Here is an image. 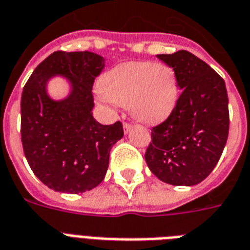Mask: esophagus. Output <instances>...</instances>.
Segmentation results:
<instances>
[{
	"instance_id": "esophagus-1",
	"label": "esophagus",
	"mask_w": 250,
	"mask_h": 250,
	"mask_svg": "<svg viewBox=\"0 0 250 250\" xmlns=\"http://www.w3.org/2000/svg\"><path fill=\"white\" fill-rule=\"evenodd\" d=\"M124 131H125V133H127V131L130 130V127H131V125L129 123H124Z\"/></svg>"
}]
</instances>
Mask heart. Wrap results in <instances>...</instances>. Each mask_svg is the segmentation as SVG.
<instances>
[{"instance_id": "b5f03b06", "label": "heart", "mask_w": 250, "mask_h": 250, "mask_svg": "<svg viewBox=\"0 0 250 250\" xmlns=\"http://www.w3.org/2000/svg\"><path fill=\"white\" fill-rule=\"evenodd\" d=\"M100 98L127 107L141 123H160L171 115L177 103V77L175 70L164 63H120L100 79Z\"/></svg>"}]
</instances>
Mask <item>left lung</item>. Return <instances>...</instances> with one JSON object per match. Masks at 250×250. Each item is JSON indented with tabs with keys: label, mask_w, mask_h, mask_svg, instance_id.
<instances>
[{
	"label": "left lung",
	"mask_w": 250,
	"mask_h": 250,
	"mask_svg": "<svg viewBox=\"0 0 250 250\" xmlns=\"http://www.w3.org/2000/svg\"><path fill=\"white\" fill-rule=\"evenodd\" d=\"M158 59L175 70L183 91L168 119L151 129L145 159L164 183L190 187L211 173L227 142V88L223 78L190 52Z\"/></svg>",
	"instance_id": "left-lung-1"
}]
</instances>
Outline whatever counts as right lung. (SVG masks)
Returning <instances> with one entry per match:
<instances>
[{"label":"right lung","instance_id":"right-lung-1","mask_svg":"<svg viewBox=\"0 0 250 250\" xmlns=\"http://www.w3.org/2000/svg\"><path fill=\"white\" fill-rule=\"evenodd\" d=\"M104 59L92 52H53L38 65L21 99V135L31 169L44 185L78 194L105 177L109 151L123 138V124L102 125L92 116L95 78ZM55 75L69 79L67 98L53 101L46 83Z\"/></svg>","mask_w":250,"mask_h":250}]
</instances>
